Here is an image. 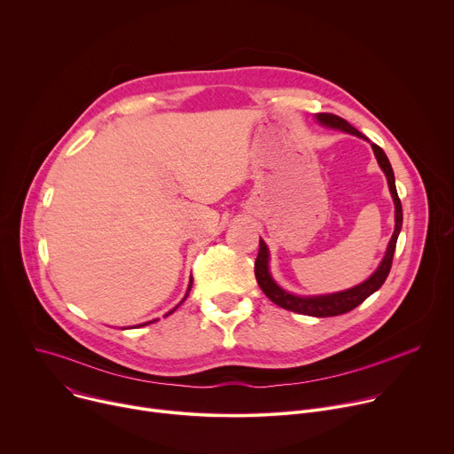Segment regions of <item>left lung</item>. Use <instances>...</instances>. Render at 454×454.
<instances>
[{
	"instance_id": "left-lung-1",
	"label": "left lung",
	"mask_w": 454,
	"mask_h": 454,
	"mask_svg": "<svg viewBox=\"0 0 454 454\" xmlns=\"http://www.w3.org/2000/svg\"><path fill=\"white\" fill-rule=\"evenodd\" d=\"M316 120L323 125V127H331V129H338V131L354 135L357 138H363L368 142V138L359 133L356 127H352L347 120L331 114V113H317ZM375 160L379 163V167L382 168L386 181H387V188H390L392 200L395 205V230L394 235L387 242L386 253L382 256V261L379 264V268L361 284L345 289V291H338V293H331V294H312V296H300V294H293L286 289H282L275 278L271 277L270 271V247L268 244L261 239V247H258V256L254 261V277L258 286L264 291V294L277 305H280L282 309L298 312V314H305V316H314V317H329V316H340L345 314L352 309H356L357 305H361L370 294H373L386 280L387 273L392 270V261H394V253H395V246H397V239L403 228V205L401 200L397 196V188H395V176H394V168L390 165V160L384 154V151L372 144Z\"/></svg>"
}]
</instances>
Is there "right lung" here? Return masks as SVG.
<instances>
[{"mask_svg":"<svg viewBox=\"0 0 454 454\" xmlns=\"http://www.w3.org/2000/svg\"><path fill=\"white\" fill-rule=\"evenodd\" d=\"M192 282H193V280H192V277H190V284H188V291H186V294H184V298H183V301H184V300H186V296H188V293H190V287H192ZM177 307H179V305H176V307H174V309H172V310H170V312H167V316H168V314H172V312H174V310H176V309H177ZM154 321H158V319H153V321H147V323H142V325H138V327H144V325H149V323H154Z\"/></svg>","mask_w":454,"mask_h":454,"instance_id":"right-lung-1","label":"right lung"}]
</instances>
